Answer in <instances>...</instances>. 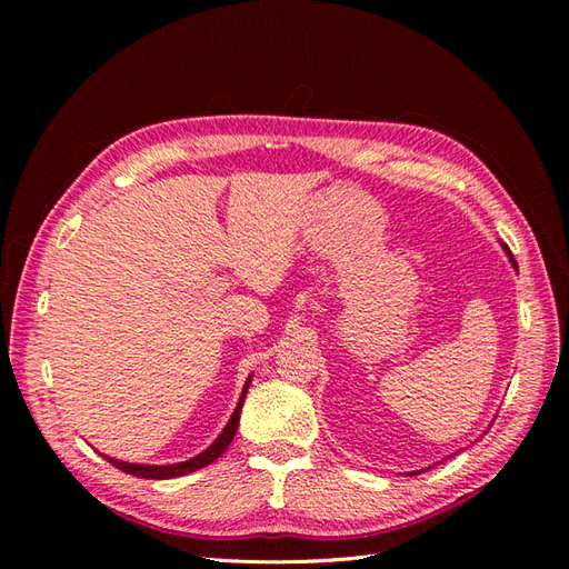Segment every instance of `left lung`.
I'll list each match as a JSON object with an SVG mask.
<instances>
[{"label": "left lung", "mask_w": 569, "mask_h": 569, "mask_svg": "<svg viewBox=\"0 0 569 569\" xmlns=\"http://www.w3.org/2000/svg\"><path fill=\"white\" fill-rule=\"evenodd\" d=\"M506 251H508V247H506ZM508 256H510V251H508ZM510 263L515 266V268H518V263H515V258L510 256ZM412 475H418V472H408V477H412Z\"/></svg>", "instance_id": "obj_1"}]
</instances>
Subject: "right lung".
<instances>
[{
	"label": "right lung",
	"instance_id": "right-lung-1",
	"mask_svg": "<svg viewBox=\"0 0 569 569\" xmlns=\"http://www.w3.org/2000/svg\"><path fill=\"white\" fill-rule=\"evenodd\" d=\"M249 385H251V377H249L244 389H242V396H239V403H237V408H234V412H232L230 422L226 425V429H222V432L218 435V439L209 446V449L201 451L199 456L189 458V460H184V462H173V465H140V462L116 460V458H109V456H104V458L113 465V468L123 470V472H128V475H132V477H142V479H173V477H182V475H189V472L206 468V465H211L213 460H218L222 453H226L230 441L234 439V432H237V427H239V412H242L244 396H247Z\"/></svg>",
	"mask_w": 569,
	"mask_h": 569
}]
</instances>
